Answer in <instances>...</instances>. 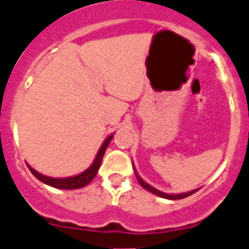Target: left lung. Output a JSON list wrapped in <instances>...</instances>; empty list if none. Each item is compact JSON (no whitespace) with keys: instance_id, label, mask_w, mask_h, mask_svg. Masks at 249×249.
<instances>
[{"instance_id":"8db88e82","label":"left lung","mask_w":249,"mask_h":249,"mask_svg":"<svg viewBox=\"0 0 249 249\" xmlns=\"http://www.w3.org/2000/svg\"><path fill=\"white\" fill-rule=\"evenodd\" d=\"M134 173H135V177H137L138 181H139V184L142 185L144 189H146L148 192H150V193L155 194V196H161V198H166V199H183V198H187V196H192V194H194L198 189H194V190H190V192H188V193H181V194H166V193H163V192H160V190L155 189L154 187H151V185H149L148 183H145V181L142 180V178L139 177V174H138V172L135 170V168H134Z\"/></svg>"}]
</instances>
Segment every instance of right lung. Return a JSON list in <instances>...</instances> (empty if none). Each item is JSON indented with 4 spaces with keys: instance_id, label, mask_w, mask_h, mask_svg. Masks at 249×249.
Masks as SVG:
<instances>
[{
    "instance_id": "right-lung-1",
    "label": "right lung",
    "mask_w": 249,
    "mask_h": 249,
    "mask_svg": "<svg viewBox=\"0 0 249 249\" xmlns=\"http://www.w3.org/2000/svg\"><path fill=\"white\" fill-rule=\"evenodd\" d=\"M112 137H114V135H110V137H107V139H105V142H103L100 150L98 151V155L95 158L94 163L89 166L85 172L80 173V174H77V176L75 177H70V178H50V177L42 176L41 173L36 172V170H35L34 168H31L30 165L27 166H29L30 172H31L38 180H41L42 183H45V184L50 185V187L57 188V189H79V188H83L85 187V185H88L89 183L95 178L99 168H100V164L101 160H103L104 154H105V150H107L109 142H111Z\"/></svg>"
}]
</instances>
